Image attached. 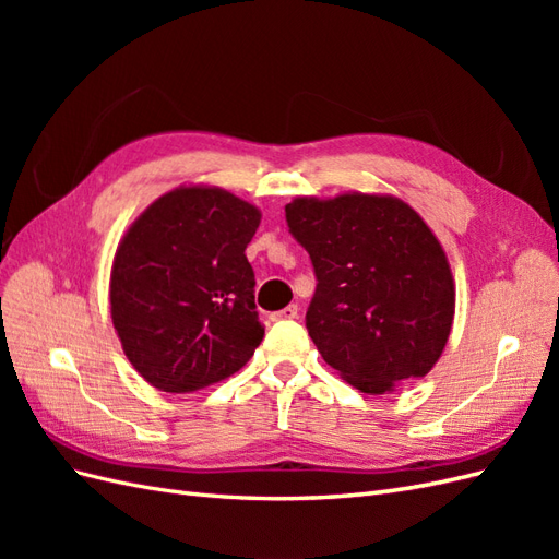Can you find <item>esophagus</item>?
<instances>
[{"label": "esophagus", "instance_id": "esophagus-1", "mask_svg": "<svg viewBox=\"0 0 559 559\" xmlns=\"http://www.w3.org/2000/svg\"><path fill=\"white\" fill-rule=\"evenodd\" d=\"M296 317H298V306H296V302H292V306H286L284 310H277V312L270 314V319H273V321H286V319H296Z\"/></svg>", "mask_w": 559, "mask_h": 559}]
</instances>
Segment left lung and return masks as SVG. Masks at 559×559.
Instances as JSON below:
<instances>
[{
  "mask_svg": "<svg viewBox=\"0 0 559 559\" xmlns=\"http://www.w3.org/2000/svg\"><path fill=\"white\" fill-rule=\"evenodd\" d=\"M284 212L314 267L306 326L324 361L364 394L425 378L448 343L454 284L419 214L364 193L296 198Z\"/></svg>",
  "mask_w": 559,
  "mask_h": 559,
  "instance_id": "obj_1",
  "label": "left lung"
}]
</instances>
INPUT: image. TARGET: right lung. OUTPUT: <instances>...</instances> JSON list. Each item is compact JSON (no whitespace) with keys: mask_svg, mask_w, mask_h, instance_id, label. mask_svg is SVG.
Returning <instances> with one entry per match:
<instances>
[{"mask_svg":"<svg viewBox=\"0 0 559 559\" xmlns=\"http://www.w3.org/2000/svg\"><path fill=\"white\" fill-rule=\"evenodd\" d=\"M261 212L222 189L158 198L118 245L111 319L138 373L189 394L230 378L253 357L265 326L245 249Z\"/></svg>","mask_w":559,"mask_h":559,"instance_id":"obj_1","label":"right lung"}]
</instances>
